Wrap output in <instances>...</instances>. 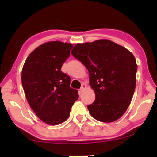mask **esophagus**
I'll return each mask as SVG.
<instances>
[{
  "label": "esophagus",
  "instance_id": "34e87169",
  "mask_svg": "<svg viewBox=\"0 0 157 157\" xmlns=\"http://www.w3.org/2000/svg\"><path fill=\"white\" fill-rule=\"evenodd\" d=\"M86 89V84H82L81 88H80V91H83L84 90H85Z\"/></svg>",
  "mask_w": 157,
  "mask_h": 157
}]
</instances>
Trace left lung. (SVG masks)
I'll use <instances>...</instances> for the list:
<instances>
[{"label": "left lung", "instance_id": "obj_1", "mask_svg": "<svg viewBox=\"0 0 157 157\" xmlns=\"http://www.w3.org/2000/svg\"><path fill=\"white\" fill-rule=\"evenodd\" d=\"M71 54L89 71L95 99L88 105L97 121L111 123L121 118L131 103L136 88L137 64L131 52L107 39L78 44Z\"/></svg>", "mask_w": 157, "mask_h": 157}]
</instances>
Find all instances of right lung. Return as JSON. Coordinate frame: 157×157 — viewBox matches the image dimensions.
<instances>
[{
    "label": "right lung",
    "mask_w": 157,
    "mask_h": 157,
    "mask_svg": "<svg viewBox=\"0 0 157 157\" xmlns=\"http://www.w3.org/2000/svg\"><path fill=\"white\" fill-rule=\"evenodd\" d=\"M73 45L49 41L37 47L26 59L21 82L26 99L41 120L57 125L68 118L78 90L70 87L71 78L61 71Z\"/></svg>",
    "instance_id": "1"
}]
</instances>
